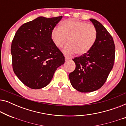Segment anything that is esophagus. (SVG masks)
Returning a JSON list of instances; mask_svg holds the SVG:
<instances>
[{
  "label": "esophagus",
  "mask_w": 126,
  "mask_h": 126,
  "mask_svg": "<svg viewBox=\"0 0 126 126\" xmlns=\"http://www.w3.org/2000/svg\"><path fill=\"white\" fill-rule=\"evenodd\" d=\"M71 60V58H69V57H67V56H65V60L66 61H68V60Z\"/></svg>",
  "instance_id": "esophagus-1"
}]
</instances>
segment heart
Wrapping results in <instances>:
<instances>
[{
  "label": "heart",
  "mask_w": 126,
  "mask_h": 126,
  "mask_svg": "<svg viewBox=\"0 0 126 126\" xmlns=\"http://www.w3.org/2000/svg\"><path fill=\"white\" fill-rule=\"evenodd\" d=\"M51 38L58 48L68 42L69 44L63 49L65 54L72 55L76 53L77 56H82L94 47L97 38V30L93 25L69 19L61 22L60 28L55 27L51 30Z\"/></svg>",
  "instance_id": "b5f03b06"
}]
</instances>
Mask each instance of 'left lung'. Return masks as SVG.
<instances>
[{
    "mask_svg": "<svg viewBox=\"0 0 126 126\" xmlns=\"http://www.w3.org/2000/svg\"><path fill=\"white\" fill-rule=\"evenodd\" d=\"M97 30V38L87 54L73 59L76 68L69 75L74 88L81 92L96 91L106 82L113 68L115 57L113 39L97 20L90 19Z\"/></svg>",
    "mask_w": 126,
    "mask_h": 126,
    "instance_id": "obj_1",
    "label": "left lung"
}]
</instances>
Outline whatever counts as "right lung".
<instances>
[{
	"instance_id": "1",
	"label": "right lung",
	"mask_w": 126,
	"mask_h": 126,
	"mask_svg": "<svg viewBox=\"0 0 126 126\" xmlns=\"http://www.w3.org/2000/svg\"><path fill=\"white\" fill-rule=\"evenodd\" d=\"M62 18L39 16L22 25L15 34L11 46L13 70L30 88L47 86L65 63L63 53L51 38V30Z\"/></svg>"
}]
</instances>
